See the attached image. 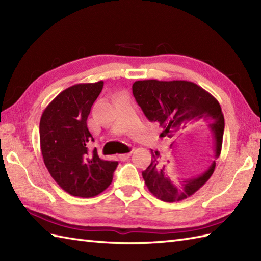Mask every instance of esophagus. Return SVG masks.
I'll return each mask as SVG.
<instances>
[{
  "mask_svg": "<svg viewBox=\"0 0 261 261\" xmlns=\"http://www.w3.org/2000/svg\"><path fill=\"white\" fill-rule=\"evenodd\" d=\"M130 156H131V152H129V153H122V154H119V159L120 160H126Z\"/></svg>",
  "mask_w": 261,
  "mask_h": 261,
  "instance_id": "obj_1",
  "label": "esophagus"
}]
</instances>
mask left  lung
<instances>
[{
    "label": "left lung",
    "instance_id": "obj_1",
    "mask_svg": "<svg viewBox=\"0 0 261 261\" xmlns=\"http://www.w3.org/2000/svg\"><path fill=\"white\" fill-rule=\"evenodd\" d=\"M132 93L148 120L157 122L163 127L160 137H176L193 122L204 120L213 134L215 158H219L222 148L224 116L218 99L204 88L187 81L147 80L135 82ZM214 168L215 162L202 174L178 184L170 178L159 152L151 150V163L142 171V177L153 196L160 201L174 203L197 192L210 179Z\"/></svg>",
    "mask_w": 261,
    "mask_h": 261
}]
</instances>
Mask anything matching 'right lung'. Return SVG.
<instances>
[{
    "mask_svg": "<svg viewBox=\"0 0 261 261\" xmlns=\"http://www.w3.org/2000/svg\"><path fill=\"white\" fill-rule=\"evenodd\" d=\"M104 83H85L66 88L43 111L39 125L40 148L55 181L73 196L94 197L107 190L118 162L98 157L87 143L94 141L87 127L93 103Z\"/></svg>",
    "mask_w": 261,
    "mask_h": 261,
    "instance_id": "obj_1",
    "label": "right lung"
}]
</instances>
